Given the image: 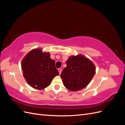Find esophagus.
<instances>
[{
    "label": "esophagus",
    "instance_id": "1",
    "mask_svg": "<svg viewBox=\"0 0 125 125\" xmlns=\"http://www.w3.org/2000/svg\"><path fill=\"white\" fill-rule=\"evenodd\" d=\"M58 72H59V74L61 73H62V69H60V68H58Z\"/></svg>",
    "mask_w": 125,
    "mask_h": 125
}]
</instances>
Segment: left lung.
<instances>
[{
    "mask_svg": "<svg viewBox=\"0 0 125 125\" xmlns=\"http://www.w3.org/2000/svg\"><path fill=\"white\" fill-rule=\"evenodd\" d=\"M60 77L63 85L71 91L85 88L95 73V67L93 62L82 55L70 57Z\"/></svg>",
    "mask_w": 125,
    "mask_h": 125,
    "instance_id": "obj_1",
    "label": "left lung"
}]
</instances>
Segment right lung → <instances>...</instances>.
I'll list each match as a JSON object with an SVG mask.
<instances>
[{"label":"right lung","instance_id":"right-lung-1","mask_svg":"<svg viewBox=\"0 0 125 125\" xmlns=\"http://www.w3.org/2000/svg\"><path fill=\"white\" fill-rule=\"evenodd\" d=\"M21 67L28 83L37 90L46 88L53 78L59 75L55 62L50 58V53H44L41 49L30 52L22 60Z\"/></svg>","mask_w":125,"mask_h":125}]
</instances>
